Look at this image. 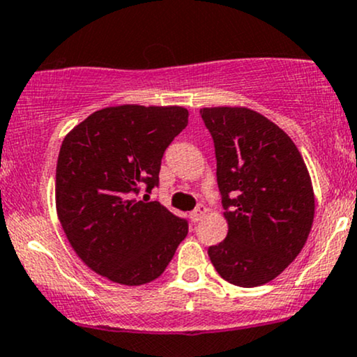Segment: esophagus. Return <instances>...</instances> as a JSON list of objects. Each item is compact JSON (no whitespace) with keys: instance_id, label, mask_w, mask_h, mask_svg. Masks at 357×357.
<instances>
[{"instance_id":"1","label":"esophagus","mask_w":357,"mask_h":357,"mask_svg":"<svg viewBox=\"0 0 357 357\" xmlns=\"http://www.w3.org/2000/svg\"><path fill=\"white\" fill-rule=\"evenodd\" d=\"M205 212H207V208H205V205H202V204L197 205L195 211L190 213V219H192V222H199V220L202 219V217L205 215Z\"/></svg>"}]
</instances>
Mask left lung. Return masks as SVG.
Here are the masks:
<instances>
[{
	"mask_svg": "<svg viewBox=\"0 0 357 357\" xmlns=\"http://www.w3.org/2000/svg\"><path fill=\"white\" fill-rule=\"evenodd\" d=\"M217 158L229 232L208 247L220 278L238 287L275 279L307 241L314 192L305 163L284 130L249 108L200 110Z\"/></svg>",
	"mask_w": 357,
	"mask_h": 357,
	"instance_id": "left-lung-1",
	"label": "left lung"
}]
</instances>
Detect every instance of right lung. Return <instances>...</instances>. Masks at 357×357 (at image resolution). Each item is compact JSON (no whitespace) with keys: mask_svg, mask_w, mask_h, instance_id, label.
Wrapping results in <instances>:
<instances>
[{"mask_svg":"<svg viewBox=\"0 0 357 357\" xmlns=\"http://www.w3.org/2000/svg\"><path fill=\"white\" fill-rule=\"evenodd\" d=\"M182 107L121 105L91 113L63 140L56 212L71 247L96 274L123 284L152 282L174 257L188 222L149 195L162 157L187 127Z\"/></svg>","mask_w":357,"mask_h":357,"instance_id":"add662e5","label":"right lung"}]
</instances>
